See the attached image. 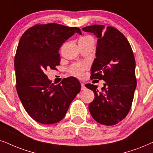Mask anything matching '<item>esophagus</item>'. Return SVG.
Here are the masks:
<instances>
[{"label":"esophagus","instance_id":"1","mask_svg":"<svg viewBox=\"0 0 153 153\" xmlns=\"http://www.w3.org/2000/svg\"><path fill=\"white\" fill-rule=\"evenodd\" d=\"M86 89V87L84 83L81 82V90H85Z\"/></svg>","mask_w":153,"mask_h":153}]
</instances>
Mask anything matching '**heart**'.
<instances>
[{
	"label": "heart",
	"mask_w": 153,
	"mask_h": 153,
	"mask_svg": "<svg viewBox=\"0 0 153 153\" xmlns=\"http://www.w3.org/2000/svg\"><path fill=\"white\" fill-rule=\"evenodd\" d=\"M93 39L90 36H83V37L80 38V39ZM85 68L86 65L82 64V63H76V64L73 65L71 67L70 71L73 75H76V76L78 77H81L82 76L83 72L85 70Z\"/></svg>",
	"instance_id": "1"
}]
</instances>
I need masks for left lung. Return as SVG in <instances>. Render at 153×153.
Returning a JSON list of instances; mask_svg holds the SVG:
<instances>
[{"label": "left lung", "mask_w": 153, "mask_h": 153, "mask_svg": "<svg viewBox=\"0 0 153 153\" xmlns=\"http://www.w3.org/2000/svg\"><path fill=\"white\" fill-rule=\"evenodd\" d=\"M82 30L94 34L98 39L90 78L104 81L101 90L94 85H85L94 94L89 110L97 122L115 125L128 114L136 88V61L132 49L124 35L111 27L94 25Z\"/></svg>", "instance_id": "1"}]
</instances>
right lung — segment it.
<instances>
[{
  "instance_id": "1",
  "label": "right lung",
  "mask_w": 153,
  "mask_h": 153,
  "mask_svg": "<svg viewBox=\"0 0 153 153\" xmlns=\"http://www.w3.org/2000/svg\"><path fill=\"white\" fill-rule=\"evenodd\" d=\"M75 33L81 34L80 29L56 23L36 25L25 31L19 42L14 62L17 94L28 114L42 124L61 121L80 91L74 77L56 85L46 73L60 65V47Z\"/></svg>"
}]
</instances>
